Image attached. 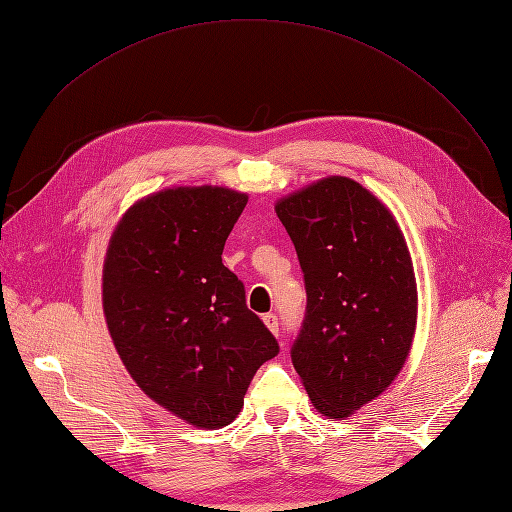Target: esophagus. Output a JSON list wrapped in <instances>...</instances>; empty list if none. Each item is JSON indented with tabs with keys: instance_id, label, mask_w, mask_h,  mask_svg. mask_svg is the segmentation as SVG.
Masks as SVG:
<instances>
[{
	"instance_id": "34e87169",
	"label": "esophagus",
	"mask_w": 512,
	"mask_h": 512,
	"mask_svg": "<svg viewBox=\"0 0 512 512\" xmlns=\"http://www.w3.org/2000/svg\"><path fill=\"white\" fill-rule=\"evenodd\" d=\"M262 322H265V327H267L273 335L280 333V320H277L275 314H265V316H262Z\"/></svg>"
}]
</instances>
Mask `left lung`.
<instances>
[{"label": "left lung", "mask_w": 512, "mask_h": 512, "mask_svg": "<svg viewBox=\"0 0 512 512\" xmlns=\"http://www.w3.org/2000/svg\"><path fill=\"white\" fill-rule=\"evenodd\" d=\"M307 290L292 365L322 414L344 421L410 356L418 292L404 232L359 181L331 175L275 203Z\"/></svg>", "instance_id": "left-lung-1"}]
</instances>
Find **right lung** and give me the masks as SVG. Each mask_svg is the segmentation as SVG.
Here are the masks:
<instances>
[{"label":"right lung","mask_w":512,"mask_h":512,"mask_svg":"<svg viewBox=\"0 0 512 512\" xmlns=\"http://www.w3.org/2000/svg\"><path fill=\"white\" fill-rule=\"evenodd\" d=\"M245 205L222 185L166 188L136 200L106 247L102 307L121 363L198 429L235 421L256 369L280 352L222 262Z\"/></svg>","instance_id":"add662e5"}]
</instances>
